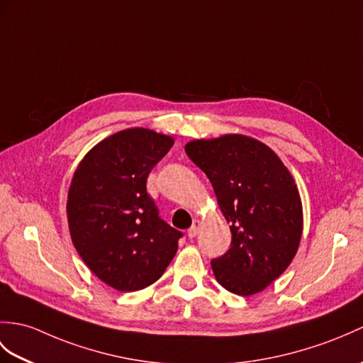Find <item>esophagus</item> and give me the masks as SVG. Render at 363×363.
I'll use <instances>...</instances> for the list:
<instances>
[{"label":"esophagus","mask_w":363,"mask_h":363,"mask_svg":"<svg viewBox=\"0 0 363 363\" xmlns=\"http://www.w3.org/2000/svg\"><path fill=\"white\" fill-rule=\"evenodd\" d=\"M199 227H201V221H199V220H195V221H193L191 227H190L189 232H187L189 238H195V237H196V235H198V230H199Z\"/></svg>","instance_id":"obj_1"}]
</instances>
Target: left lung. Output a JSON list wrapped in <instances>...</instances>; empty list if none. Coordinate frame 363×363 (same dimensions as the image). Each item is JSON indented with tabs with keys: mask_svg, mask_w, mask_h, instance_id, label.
<instances>
[{
	"mask_svg": "<svg viewBox=\"0 0 363 363\" xmlns=\"http://www.w3.org/2000/svg\"><path fill=\"white\" fill-rule=\"evenodd\" d=\"M185 153L212 182L230 249L212 259L216 281L249 297L264 291L296 257L303 232L297 184L266 143L244 134L196 139Z\"/></svg>",
	"mask_w": 363,
	"mask_h": 363,
	"instance_id": "8db88e82",
	"label": "left lung"
}]
</instances>
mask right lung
Here are the masks:
<instances>
[{
    "instance_id": "obj_1",
    "label": "right lung",
    "mask_w": 363,
    "mask_h": 363,
    "mask_svg": "<svg viewBox=\"0 0 363 363\" xmlns=\"http://www.w3.org/2000/svg\"><path fill=\"white\" fill-rule=\"evenodd\" d=\"M174 139L148 128L114 133L74 172L66 213L74 247L104 283L121 292L147 288L170 264L179 230L159 218L147 178Z\"/></svg>"
}]
</instances>
